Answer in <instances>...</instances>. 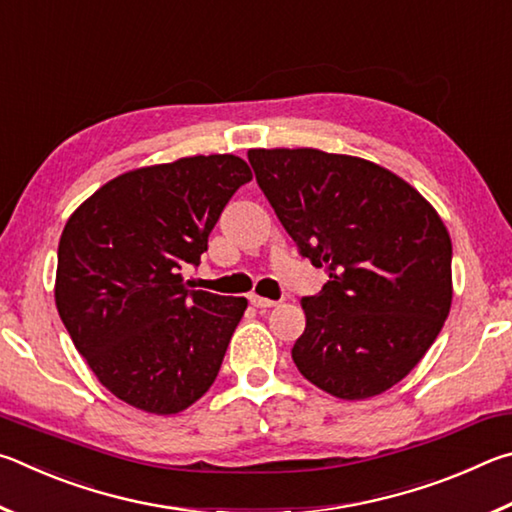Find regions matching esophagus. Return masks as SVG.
<instances>
[{
  "mask_svg": "<svg viewBox=\"0 0 512 512\" xmlns=\"http://www.w3.org/2000/svg\"><path fill=\"white\" fill-rule=\"evenodd\" d=\"M248 300H250V305L257 307V309H271V307H275V305H280V302H277V300L262 298V296H257V293H250Z\"/></svg>",
  "mask_w": 512,
  "mask_h": 512,
  "instance_id": "obj_1",
  "label": "esophagus"
}]
</instances>
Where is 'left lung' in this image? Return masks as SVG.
I'll return each instance as SVG.
<instances>
[{
  "instance_id": "obj_1",
  "label": "left lung",
  "mask_w": 512,
  "mask_h": 512,
  "mask_svg": "<svg viewBox=\"0 0 512 512\" xmlns=\"http://www.w3.org/2000/svg\"><path fill=\"white\" fill-rule=\"evenodd\" d=\"M268 203L302 257L325 268L302 298L291 357L341 400H368L418 366L452 307V239L418 189L379 164L318 149H250Z\"/></svg>"
}]
</instances>
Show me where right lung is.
<instances>
[{
	"instance_id": "obj_1",
	"label": "right lung",
	"mask_w": 512,
	"mask_h": 512,
	"mask_svg": "<svg viewBox=\"0 0 512 512\" xmlns=\"http://www.w3.org/2000/svg\"><path fill=\"white\" fill-rule=\"evenodd\" d=\"M253 171L194 155L121 173L76 207L58 244L56 307L94 375L121 402L173 415L207 393L248 307L192 291L225 203Z\"/></svg>"
}]
</instances>
